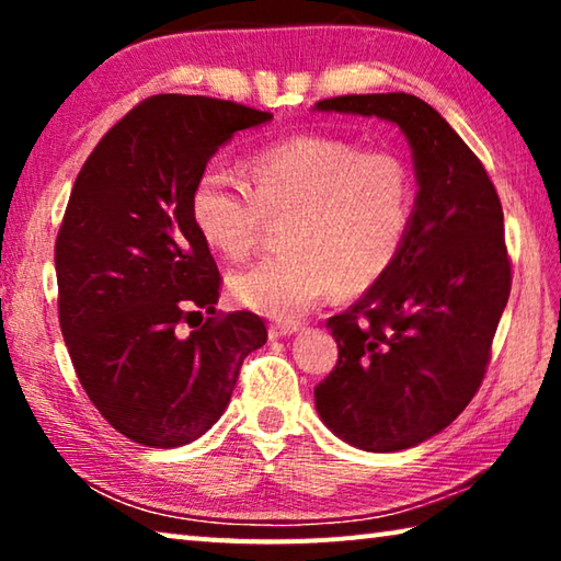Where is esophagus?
Instances as JSON below:
<instances>
[{"mask_svg":"<svg viewBox=\"0 0 561 561\" xmlns=\"http://www.w3.org/2000/svg\"><path fill=\"white\" fill-rule=\"evenodd\" d=\"M299 324H291V321H284V324H270V339H287L297 334Z\"/></svg>","mask_w":561,"mask_h":561,"instance_id":"obj_1","label":"esophagus"}]
</instances>
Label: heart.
Here are the masks:
<instances>
[{
  "label": "heart",
  "instance_id": "1",
  "mask_svg": "<svg viewBox=\"0 0 561 561\" xmlns=\"http://www.w3.org/2000/svg\"><path fill=\"white\" fill-rule=\"evenodd\" d=\"M411 168L388 150L331 136H294L250 160V187L207 168L190 195L193 222L210 250L242 260L267 220H284L279 244L227 279L232 299L272 319H297L329 287H371L396 262L413 217Z\"/></svg>",
  "mask_w": 561,
  "mask_h": 561
}]
</instances>
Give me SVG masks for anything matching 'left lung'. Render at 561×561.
<instances>
[{
    "instance_id": "1",
    "label": "left lung",
    "mask_w": 561,
    "mask_h": 561,
    "mask_svg": "<svg viewBox=\"0 0 561 561\" xmlns=\"http://www.w3.org/2000/svg\"><path fill=\"white\" fill-rule=\"evenodd\" d=\"M314 111L396 123L413 150L405 242L383 277L327 321L339 360L314 388L319 417L341 440L405 450L448 428L485 376L512 284L502 205L478 156L417 96L351 93Z\"/></svg>"
}]
</instances>
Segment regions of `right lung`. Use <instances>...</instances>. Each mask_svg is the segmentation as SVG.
I'll return each instance as SVG.
<instances>
[{
    "mask_svg": "<svg viewBox=\"0 0 561 561\" xmlns=\"http://www.w3.org/2000/svg\"><path fill=\"white\" fill-rule=\"evenodd\" d=\"M267 121L232 101L160 93L101 138L73 183L54 250L61 334L91 403L146 448L210 431L242 360L267 341L252 311L215 317L220 272L190 213L217 148Z\"/></svg>",
    "mask_w": 561,
    "mask_h": 561,
    "instance_id": "right-lung-1",
    "label": "right lung"
}]
</instances>
